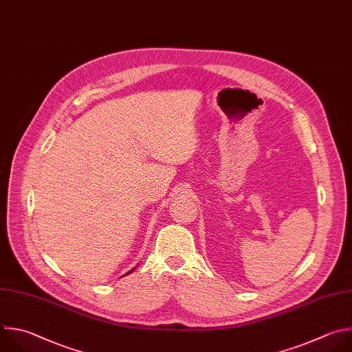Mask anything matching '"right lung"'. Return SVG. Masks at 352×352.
Listing matches in <instances>:
<instances>
[{
  "mask_svg": "<svg viewBox=\"0 0 352 352\" xmlns=\"http://www.w3.org/2000/svg\"><path fill=\"white\" fill-rule=\"evenodd\" d=\"M133 270H134V269H131V270H129V272H127V273H126V274H129V273H131V272H133Z\"/></svg>",
  "mask_w": 352,
  "mask_h": 352,
  "instance_id": "right-lung-1",
  "label": "right lung"
}]
</instances>
